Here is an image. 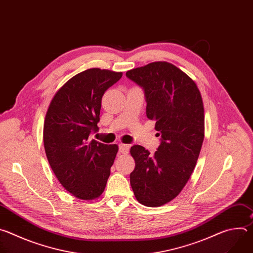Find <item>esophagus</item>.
Segmentation results:
<instances>
[{"label": "esophagus", "mask_w": 253, "mask_h": 253, "mask_svg": "<svg viewBox=\"0 0 253 253\" xmlns=\"http://www.w3.org/2000/svg\"><path fill=\"white\" fill-rule=\"evenodd\" d=\"M129 149H130V146L127 145V144H120V145H119V151L122 154H128Z\"/></svg>", "instance_id": "1"}]
</instances>
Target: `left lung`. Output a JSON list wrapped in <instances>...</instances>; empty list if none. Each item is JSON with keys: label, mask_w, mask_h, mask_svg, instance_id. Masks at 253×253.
I'll list each match as a JSON object with an SVG mask.
<instances>
[{"label": "left lung", "mask_w": 253, "mask_h": 253, "mask_svg": "<svg viewBox=\"0 0 253 253\" xmlns=\"http://www.w3.org/2000/svg\"><path fill=\"white\" fill-rule=\"evenodd\" d=\"M145 92L146 114L161 135L157 151L134 145L130 184L139 203L159 207L182 191L195 168L204 139V107L195 82L175 65L152 62L126 72Z\"/></svg>", "instance_id": "8db88e82"}]
</instances>
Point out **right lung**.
Wrapping results in <instances>:
<instances>
[{"label": "right lung", "instance_id": "right-lung-1", "mask_svg": "<svg viewBox=\"0 0 253 253\" xmlns=\"http://www.w3.org/2000/svg\"><path fill=\"white\" fill-rule=\"evenodd\" d=\"M122 72L92 68L68 80L48 107L43 140L49 164L62 186L82 200L101 196L118 145L89 140L100 120L102 97Z\"/></svg>", "mask_w": 253, "mask_h": 253}]
</instances>
